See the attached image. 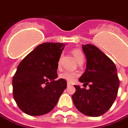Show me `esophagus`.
Here are the masks:
<instances>
[{
    "label": "esophagus",
    "instance_id": "obj_1",
    "mask_svg": "<svg viewBox=\"0 0 128 128\" xmlns=\"http://www.w3.org/2000/svg\"><path fill=\"white\" fill-rule=\"evenodd\" d=\"M67 86H72V84H70V82H67Z\"/></svg>",
    "mask_w": 128,
    "mask_h": 128
}]
</instances>
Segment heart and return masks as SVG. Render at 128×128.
<instances>
[{"label": "heart", "instance_id": "1", "mask_svg": "<svg viewBox=\"0 0 128 128\" xmlns=\"http://www.w3.org/2000/svg\"><path fill=\"white\" fill-rule=\"evenodd\" d=\"M72 54L74 55V58H76V60L78 62H80V60H84V55L82 54V52L78 49H74L72 51ZM60 60L58 62V66H60ZM60 78L64 80H67L68 82H73L75 81V80L78 76V74H76L75 72H71V71H68L66 70L65 72H62V74L60 75Z\"/></svg>", "mask_w": 128, "mask_h": 128}]
</instances>
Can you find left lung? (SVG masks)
<instances>
[{
  "mask_svg": "<svg viewBox=\"0 0 128 128\" xmlns=\"http://www.w3.org/2000/svg\"><path fill=\"white\" fill-rule=\"evenodd\" d=\"M86 58V69L79 81L90 88L74 85L72 95L74 106L83 114L100 116L111 108L117 97L120 80L113 61L92 44H82Z\"/></svg>",
  "mask_w": 128,
  "mask_h": 128,
  "instance_id": "1",
  "label": "left lung"
}]
</instances>
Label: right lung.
Listing matches in <instances>:
<instances>
[{
	"instance_id": "right-lung-1",
	"label": "right lung",
	"mask_w": 128,
	"mask_h": 128,
	"mask_svg": "<svg viewBox=\"0 0 128 128\" xmlns=\"http://www.w3.org/2000/svg\"><path fill=\"white\" fill-rule=\"evenodd\" d=\"M66 44H40L20 62L12 79V94L17 106L28 115L50 112L66 88L64 79L58 78V61Z\"/></svg>"
}]
</instances>
